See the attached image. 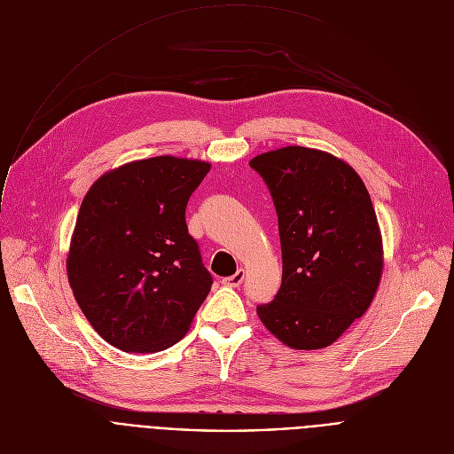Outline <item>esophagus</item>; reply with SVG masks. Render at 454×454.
Here are the masks:
<instances>
[{"label": "esophagus", "mask_w": 454, "mask_h": 454, "mask_svg": "<svg viewBox=\"0 0 454 454\" xmlns=\"http://www.w3.org/2000/svg\"><path fill=\"white\" fill-rule=\"evenodd\" d=\"M244 277H246L244 270H239L235 275L223 278V284H224V286H230V287H239V286L244 282Z\"/></svg>", "instance_id": "34e87169"}]
</instances>
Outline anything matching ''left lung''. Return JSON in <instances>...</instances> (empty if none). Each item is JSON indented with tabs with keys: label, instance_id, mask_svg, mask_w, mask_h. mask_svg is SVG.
<instances>
[{
	"label": "left lung",
	"instance_id": "1",
	"mask_svg": "<svg viewBox=\"0 0 454 454\" xmlns=\"http://www.w3.org/2000/svg\"><path fill=\"white\" fill-rule=\"evenodd\" d=\"M249 165L270 186L282 246V286L256 314L289 348H325L368 310L380 282L382 237L370 193L325 151L289 145Z\"/></svg>",
	"mask_w": 454,
	"mask_h": 454
}]
</instances>
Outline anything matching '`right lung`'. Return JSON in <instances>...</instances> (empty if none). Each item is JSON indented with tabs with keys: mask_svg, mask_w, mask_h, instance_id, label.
Listing matches in <instances>:
<instances>
[{
	"mask_svg": "<svg viewBox=\"0 0 454 454\" xmlns=\"http://www.w3.org/2000/svg\"><path fill=\"white\" fill-rule=\"evenodd\" d=\"M210 167L174 156L137 160L88 190L67 271L81 310L109 345L151 354L188 333L212 275L184 210Z\"/></svg>",
	"mask_w": 454,
	"mask_h": 454,
	"instance_id": "add662e5",
	"label": "right lung"
}]
</instances>
